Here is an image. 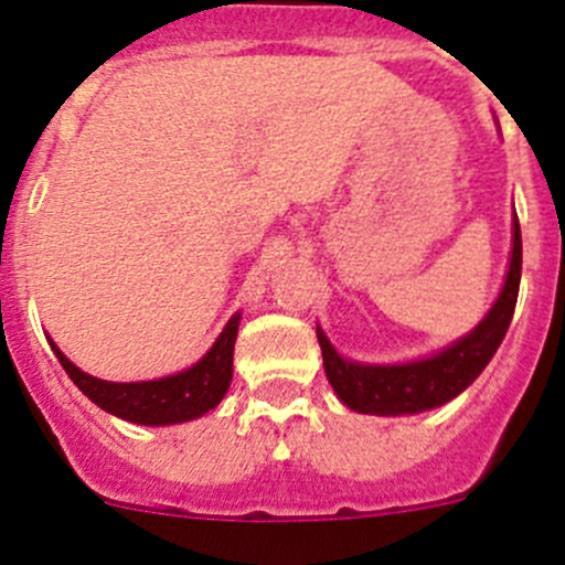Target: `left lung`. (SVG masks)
Wrapping results in <instances>:
<instances>
[{
  "mask_svg": "<svg viewBox=\"0 0 565 565\" xmlns=\"http://www.w3.org/2000/svg\"><path fill=\"white\" fill-rule=\"evenodd\" d=\"M522 280V233L513 220V249L505 285L489 316L450 349L409 365H356L343 360L318 329L323 371L338 398L362 415H417L448 404L480 376L511 327Z\"/></svg>",
  "mask_w": 565,
  "mask_h": 565,
  "instance_id": "obj_1",
  "label": "left lung"
}]
</instances>
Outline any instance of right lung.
Returning <instances> with one entry per match:
<instances>
[{
    "instance_id": "add662e5",
    "label": "right lung",
    "mask_w": 565,
    "mask_h": 565,
    "mask_svg": "<svg viewBox=\"0 0 565 565\" xmlns=\"http://www.w3.org/2000/svg\"><path fill=\"white\" fill-rule=\"evenodd\" d=\"M238 318L242 316L236 312L227 321L216 343L211 345V351L198 365L175 373V376L156 379V382H104V379L87 376L85 371H79L54 343L52 349L71 382L95 406L128 423H139V426H170V423L194 420L225 398L233 379V345H236Z\"/></svg>"
}]
</instances>
